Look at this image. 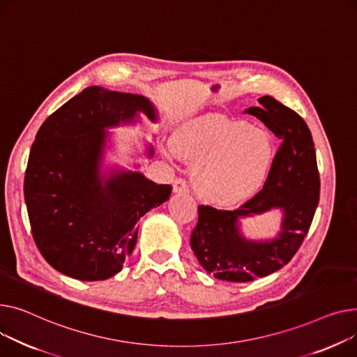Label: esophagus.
<instances>
[{"label":"esophagus","instance_id":"34e87169","mask_svg":"<svg viewBox=\"0 0 357 357\" xmlns=\"http://www.w3.org/2000/svg\"><path fill=\"white\" fill-rule=\"evenodd\" d=\"M173 192L174 193H187L188 192V185L184 178H176L173 183Z\"/></svg>","mask_w":357,"mask_h":357}]
</instances>
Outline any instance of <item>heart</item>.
<instances>
[{"label": "heart", "mask_w": 357, "mask_h": 357, "mask_svg": "<svg viewBox=\"0 0 357 357\" xmlns=\"http://www.w3.org/2000/svg\"><path fill=\"white\" fill-rule=\"evenodd\" d=\"M172 149L180 158L197 164L196 190L216 206L252 197L272 162V141L265 131L218 118L183 123L172 137Z\"/></svg>", "instance_id": "1"}]
</instances>
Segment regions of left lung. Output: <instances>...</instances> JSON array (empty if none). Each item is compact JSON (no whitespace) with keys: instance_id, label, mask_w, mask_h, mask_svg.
I'll return each mask as SVG.
<instances>
[{"instance_id":"obj_1","label":"left lung","mask_w":357,"mask_h":357,"mask_svg":"<svg viewBox=\"0 0 357 357\" xmlns=\"http://www.w3.org/2000/svg\"><path fill=\"white\" fill-rule=\"evenodd\" d=\"M258 102L259 107L245 112L262 121L282 141L264 187L236 211L200 204L190 236L193 252L207 274L230 282L254 281L287 265L307 236L320 200L316 150L305 121L272 96ZM271 208L283 211L279 236L264 243L245 240L238 219Z\"/></svg>"}]
</instances>
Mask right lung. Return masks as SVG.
<instances>
[{"label":"right lung","mask_w":357,"mask_h":357,"mask_svg":"<svg viewBox=\"0 0 357 357\" xmlns=\"http://www.w3.org/2000/svg\"><path fill=\"white\" fill-rule=\"evenodd\" d=\"M138 112L157 121L146 98L89 86L43 122L31 145L24 199L33 239L49 265L70 278L118 274L135 248L138 220L172 195L170 184L137 172L99 173L105 128L132 122Z\"/></svg>","instance_id":"obj_1"}]
</instances>
